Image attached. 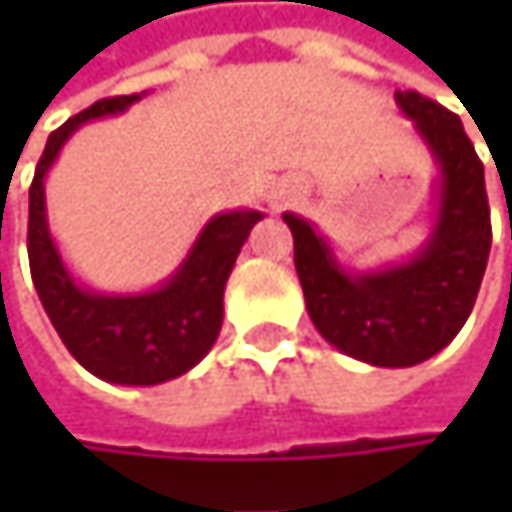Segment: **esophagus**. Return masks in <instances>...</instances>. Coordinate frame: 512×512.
Wrapping results in <instances>:
<instances>
[{
	"instance_id": "34e87169",
	"label": "esophagus",
	"mask_w": 512,
	"mask_h": 512,
	"mask_svg": "<svg viewBox=\"0 0 512 512\" xmlns=\"http://www.w3.org/2000/svg\"><path fill=\"white\" fill-rule=\"evenodd\" d=\"M296 198H299V192H296L293 186H281V189H278V195H275V201H278L281 207H290Z\"/></svg>"
}]
</instances>
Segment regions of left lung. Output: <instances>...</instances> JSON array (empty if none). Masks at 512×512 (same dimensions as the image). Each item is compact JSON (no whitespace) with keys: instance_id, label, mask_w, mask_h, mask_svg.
Segmentation results:
<instances>
[{"instance_id":"obj_1","label":"left lung","mask_w":512,"mask_h":512,"mask_svg":"<svg viewBox=\"0 0 512 512\" xmlns=\"http://www.w3.org/2000/svg\"><path fill=\"white\" fill-rule=\"evenodd\" d=\"M397 109L436 165L433 216L418 252L356 269L341 263L320 228L284 213L296 275L317 332L344 356L373 367H412L442 353L465 326L492 246L483 162L462 121L418 91H397Z\"/></svg>"}]
</instances>
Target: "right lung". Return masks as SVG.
<instances>
[{
	"label": "right lung",
	"instance_id": "right-lung-1",
	"mask_svg": "<svg viewBox=\"0 0 512 512\" xmlns=\"http://www.w3.org/2000/svg\"><path fill=\"white\" fill-rule=\"evenodd\" d=\"M142 94L97 100L50 139L29 189V266L58 338L88 373L112 385H159L207 356L225 314V284L263 210H225L207 219L180 266L151 290L103 293L82 284L50 231L47 174L70 136L100 118L124 115Z\"/></svg>",
	"mask_w": 512,
	"mask_h": 512
}]
</instances>
